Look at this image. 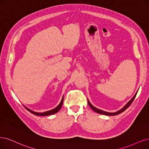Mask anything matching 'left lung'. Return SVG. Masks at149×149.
<instances>
[{
	"instance_id": "1",
	"label": "left lung",
	"mask_w": 149,
	"mask_h": 149,
	"mask_svg": "<svg viewBox=\"0 0 149 149\" xmlns=\"http://www.w3.org/2000/svg\"><path fill=\"white\" fill-rule=\"evenodd\" d=\"M137 93H137L135 94V95L133 96V97L132 98L131 100L127 104H126V105H125L122 109L120 110V111H117V112H113V113L105 112V111H101V110H100V109L96 108L95 107L93 106L92 105V104L90 102V101H88V105H89L90 107L92 109V110H93V111H94L95 112H96V113H100V114H102V115H110V116H113V115H118V114H119V113H122V112H124V111H125V110H126V109H127V108L131 105V103L133 102V101H134V100L136 96Z\"/></svg>"
}]
</instances>
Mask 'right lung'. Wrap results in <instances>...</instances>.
I'll return each mask as SVG.
<instances>
[{"instance_id": "right-lung-1", "label": "right lung", "mask_w": 149, "mask_h": 149, "mask_svg": "<svg viewBox=\"0 0 149 149\" xmlns=\"http://www.w3.org/2000/svg\"><path fill=\"white\" fill-rule=\"evenodd\" d=\"M63 99L61 101L60 104H59V105L56 107L54 108V109L53 110H51V111H47V112H43V113H38V112H35L34 111H31V110H30L29 109H28L27 107H25V108L27 110V111H29L31 113H32V114H34L36 115H37V116H47V115H52V114H54V113H57L60 109L62 107V105H63Z\"/></svg>"}]
</instances>
